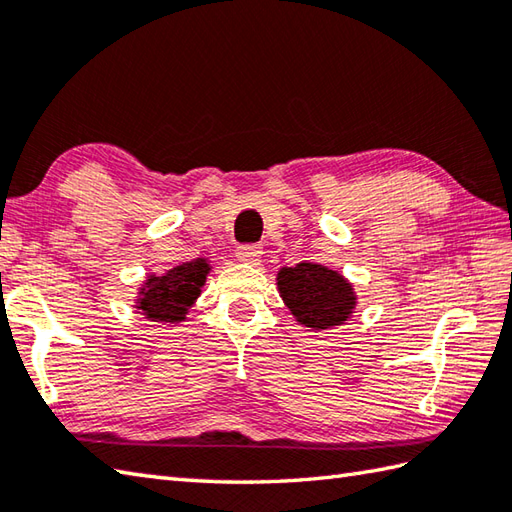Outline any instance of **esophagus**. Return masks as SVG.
<instances>
[{
  "mask_svg": "<svg viewBox=\"0 0 512 512\" xmlns=\"http://www.w3.org/2000/svg\"><path fill=\"white\" fill-rule=\"evenodd\" d=\"M262 255H264V250H262V246H257V244L239 246L237 253H235L239 262H244V264H259V262H262Z\"/></svg>",
  "mask_w": 512,
  "mask_h": 512,
  "instance_id": "esophagus-1",
  "label": "esophagus"
}]
</instances>
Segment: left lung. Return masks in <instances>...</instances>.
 I'll list each match as a JSON object with an SVG mask.
<instances>
[{"label": "left lung", "instance_id": "left-lung-1", "mask_svg": "<svg viewBox=\"0 0 512 512\" xmlns=\"http://www.w3.org/2000/svg\"><path fill=\"white\" fill-rule=\"evenodd\" d=\"M277 288L292 317L310 330L343 325L356 308L354 286L323 264L299 262L292 268H281Z\"/></svg>", "mask_w": 512, "mask_h": 512}]
</instances>
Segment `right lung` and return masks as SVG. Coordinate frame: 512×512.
<instances>
[{
	"mask_svg": "<svg viewBox=\"0 0 512 512\" xmlns=\"http://www.w3.org/2000/svg\"><path fill=\"white\" fill-rule=\"evenodd\" d=\"M211 273L209 259L198 257L167 270L165 275H149L138 288L136 308L149 321L180 323L187 319L189 308L200 297L206 275Z\"/></svg>",
	"mask_w": 512,
	"mask_h": 512,
	"instance_id": "1",
	"label": "right lung"
}]
</instances>
